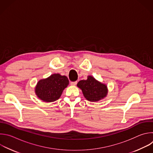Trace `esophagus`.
I'll return each mask as SVG.
<instances>
[{
	"mask_svg": "<svg viewBox=\"0 0 153 153\" xmlns=\"http://www.w3.org/2000/svg\"><path fill=\"white\" fill-rule=\"evenodd\" d=\"M77 83V81H76V82H71V85H72V86H75Z\"/></svg>",
	"mask_w": 153,
	"mask_h": 153,
	"instance_id": "1",
	"label": "esophagus"
}]
</instances>
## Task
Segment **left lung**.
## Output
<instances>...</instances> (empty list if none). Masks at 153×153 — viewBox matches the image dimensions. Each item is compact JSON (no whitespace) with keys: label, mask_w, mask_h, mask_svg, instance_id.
Here are the masks:
<instances>
[{"label":"left lung","mask_w":153,"mask_h":153,"mask_svg":"<svg viewBox=\"0 0 153 153\" xmlns=\"http://www.w3.org/2000/svg\"><path fill=\"white\" fill-rule=\"evenodd\" d=\"M77 86L82 89L85 98L91 102H95L106 97L108 90L107 86L94 77L89 76L86 80L79 81Z\"/></svg>","instance_id":"obj_1"}]
</instances>
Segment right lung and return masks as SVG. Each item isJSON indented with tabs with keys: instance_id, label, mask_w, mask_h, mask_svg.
<instances>
[{
	"instance_id": "obj_1",
	"label": "right lung",
	"mask_w": 153,
	"mask_h": 153,
	"mask_svg": "<svg viewBox=\"0 0 153 153\" xmlns=\"http://www.w3.org/2000/svg\"><path fill=\"white\" fill-rule=\"evenodd\" d=\"M68 84L67 77L58 73L53 74L38 81L35 91L37 97L43 101L53 102L60 98Z\"/></svg>"
}]
</instances>
